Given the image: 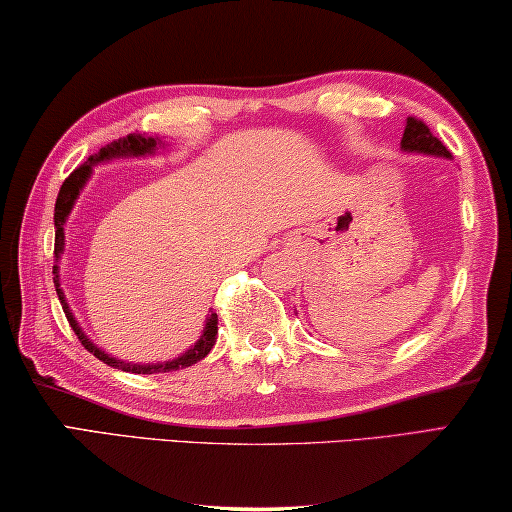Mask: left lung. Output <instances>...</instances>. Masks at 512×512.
Wrapping results in <instances>:
<instances>
[{
  "label": "left lung",
  "mask_w": 512,
  "mask_h": 512,
  "mask_svg": "<svg viewBox=\"0 0 512 512\" xmlns=\"http://www.w3.org/2000/svg\"><path fill=\"white\" fill-rule=\"evenodd\" d=\"M401 147L406 152H422V154H438V156H451L447 152V147L433 136L431 129L426 127L422 120L417 117H408L406 120V129H404V138H401Z\"/></svg>",
  "instance_id": "obj_1"
}]
</instances>
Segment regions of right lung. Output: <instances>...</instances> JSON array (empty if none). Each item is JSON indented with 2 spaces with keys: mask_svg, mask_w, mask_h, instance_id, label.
I'll use <instances>...</instances> for the list:
<instances>
[{
  "mask_svg": "<svg viewBox=\"0 0 512 512\" xmlns=\"http://www.w3.org/2000/svg\"><path fill=\"white\" fill-rule=\"evenodd\" d=\"M156 147V140L154 138H142V136H127V138H120L113 145H108L104 149H99V154L90 156L88 163L79 165L77 170H74L70 177L63 181L61 190H58V197H56V208H54V226H56V238H54V254H56V261L58 256H61L63 245H65V233H63V224L67 220V215H70L72 206H74V199L79 197V190L83 188V183L90 177V165L92 163H99V161H106V158H113V156H142V154H152ZM58 267H54V274H56ZM54 283H56V292H58V299H61V306H63V313L67 317V322H70L72 331L77 333V338L81 340V345L86 347L92 356L102 360V363L117 367V370L122 372H133V374H156V372H177L183 370V367H190L199 363L201 358L208 356V351L213 349L215 340H217V313H211L206 322V329L204 335H201L199 342L192 349H188L186 354L170 360V363H158V365H129V363H122V360H115L108 354H104L102 349H97L92 342L86 338V333L79 329L77 320H74V315L70 313V306L65 304V297H63V290L58 288L61 283H58V274L54 276Z\"/></svg>",
  "mask_w": 512,
  "mask_h": 512,
  "instance_id": "1",
  "label": "right lung"
}]
</instances>
